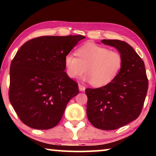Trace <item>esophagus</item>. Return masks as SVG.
I'll return each mask as SVG.
<instances>
[{
  "label": "esophagus",
  "instance_id": "esophagus-1",
  "mask_svg": "<svg viewBox=\"0 0 156 156\" xmlns=\"http://www.w3.org/2000/svg\"><path fill=\"white\" fill-rule=\"evenodd\" d=\"M79 89H80V91H84V90H85V87L83 86V85H82V84H79Z\"/></svg>",
  "mask_w": 156,
  "mask_h": 156
}]
</instances>
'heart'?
I'll list each match as a JSON object with an SVG mask.
<instances>
[{"mask_svg":"<svg viewBox=\"0 0 156 156\" xmlns=\"http://www.w3.org/2000/svg\"><path fill=\"white\" fill-rule=\"evenodd\" d=\"M76 57L71 53L66 55L64 63L69 78L75 79L85 72L83 80L91 82L93 86L101 87L112 82L120 72L123 59L117 51L105 47L87 43L76 50Z\"/></svg>","mask_w":156,"mask_h":156,"instance_id":"heart-1","label":"heart"}]
</instances>
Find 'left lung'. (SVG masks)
I'll return each instance as SVG.
<instances>
[{
    "instance_id": "8db88e82",
    "label": "left lung",
    "mask_w": 156,
    "mask_h": 156,
    "mask_svg": "<svg viewBox=\"0 0 156 156\" xmlns=\"http://www.w3.org/2000/svg\"><path fill=\"white\" fill-rule=\"evenodd\" d=\"M114 47L123 59L116 78L106 86L87 88V114L91 124L101 130H115L139 116L146 99L148 82L144 61L127 42L102 40Z\"/></svg>"
}]
</instances>
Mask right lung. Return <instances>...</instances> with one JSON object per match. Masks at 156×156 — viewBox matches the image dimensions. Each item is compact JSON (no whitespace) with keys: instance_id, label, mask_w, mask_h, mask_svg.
<instances>
[{"instance_id":"right-lung-1","label":"right lung","mask_w":156,"mask_h":156,"mask_svg":"<svg viewBox=\"0 0 156 156\" xmlns=\"http://www.w3.org/2000/svg\"><path fill=\"white\" fill-rule=\"evenodd\" d=\"M83 35L41 36L23 44L10 68L9 99L23 123L46 130L60 121L77 83L65 72L64 59Z\"/></svg>"}]
</instances>
